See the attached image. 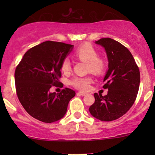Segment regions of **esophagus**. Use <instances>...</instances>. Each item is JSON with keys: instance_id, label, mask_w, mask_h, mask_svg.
I'll list each match as a JSON object with an SVG mask.
<instances>
[{"instance_id": "obj_1", "label": "esophagus", "mask_w": 155, "mask_h": 155, "mask_svg": "<svg viewBox=\"0 0 155 155\" xmlns=\"http://www.w3.org/2000/svg\"><path fill=\"white\" fill-rule=\"evenodd\" d=\"M78 94H79V95H82V96H85V95H86V94L85 93H84V92H78Z\"/></svg>"}]
</instances>
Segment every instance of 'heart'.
<instances>
[{
  "label": "heart",
  "instance_id": "b5f03b06",
  "mask_svg": "<svg viewBox=\"0 0 155 155\" xmlns=\"http://www.w3.org/2000/svg\"><path fill=\"white\" fill-rule=\"evenodd\" d=\"M76 57L81 61L87 62V70L94 74H101L106 68L105 61L98 57L97 50L89 43H85L79 46L75 51ZM62 72L68 73L71 70V64L68 58H64L61 66ZM91 79L90 77L77 76L72 80L71 85L81 91H87L89 88Z\"/></svg>",
  "mask_w": 155,
  "mask_h": 155
}]
</instances>
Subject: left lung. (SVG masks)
Instances as JSON below:
<instances>
[{"mask_svg":"<svg viewBox=\"0 0 155 155\" xmlns=\"http://www.w3.org/2000/svg\"><path fill=\"white\" fill-rule=\"evenodd\" d=\"M107 52L109 70L104 79L105 96L94 93L89 112L102 121L118 119L134 105L140 83V73L130 51L118 41L102 38L96 41Z\"/></svg>","mask_w":155,"mask_h":155,"instance_id":"1","label":"left lung"}]
</instances>
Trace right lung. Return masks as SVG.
Segmentation results:
<instances>
[{
	"label": "right lung",
	"mask_w": 155,
	"mask_h": 155,
	"mask_svg": "<svg viewBox=\"0 0 155 155\" xmlns=\"http://www.w3.org/2000/svg\"><path fill=\"white\" fill-rule=\"evenodd\" d=\"M73 46L61 42L46 41L25 52L15 71V83L20 103L30 115L45 123L63 118L76 92L62 89L50 93L51 86L61 87V66Z\"/></svg>",
	"instance_id": "obj_1"
}]
</instances>
